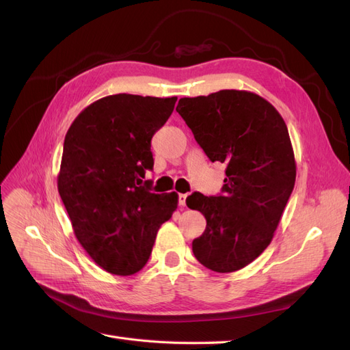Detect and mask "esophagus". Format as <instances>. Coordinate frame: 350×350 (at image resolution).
I'll list each match as a JSON object with an SVG mask.
<instances>
[{
    "label": "esophagus",
    "mask_w": 350,
    "mask_h": 350,
    "mask_svg": "<svg viewBox=\"0 0 350 350\" xmlns=\"http://www.w3.org/2000/svg\"><path fill=\"white\" fill-rule=\"evenodd\" d=\"M178 203L181 207H185V203H187V194H179L178 196Z\"/></svg>",
    "instance_id": "34e87169"
}]
</instances>
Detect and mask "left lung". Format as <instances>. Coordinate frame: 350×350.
Instances as JSON below:
<instances>
[{
    "instance_id": "1",
    "label": "left lung",
    "mask_w": 350,
    "mask_h": 350,
    "mask_svg": "<svg viewBox=\"0 0 350 350\" xmlns=\"http://www.w3.org/2000/svg\"><path fill=\"white\" fill-rule=\"evenodd\" d=\"M176 112L210 161L228 166L224 196L187 198L207 220L194 256L217 273L241 270L270 245L295 187L288 126L270 102L247 90L183 98Z\"/></svg>"
}]
</instances>
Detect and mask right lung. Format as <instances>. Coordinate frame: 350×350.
<instances>
[{"label": "right lung", "instance_id": "1", "mask_svg": "<svg viewBox=\"0 0 350 350\" xmlns=\"http://www.w3.org/2000/svg\"><path fill=\"white\" fill-rule=\"evenodd\" d=\"M176 99L111 94L84 108L66 134L58 193L80 245L116 276L146 266L159 228L178 207L176 193L142 185L153 167L152 137Z\"/></svg>", "mask_w": 350, "mask_h": 350}]
</instances>
